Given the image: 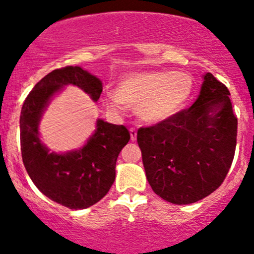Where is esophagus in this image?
I'll list each match as a JSON object with an SVG mask.
<instances>
[{
    "label": "esophagus",
    "instance_id": "obj_1",
    "mask_svg": "<svg viewBox=\"0 0 254 254\" xmlns=\"http://www.w3.org/2000/svg\"><path fill=\"white\" fill-rule=\"evenodd\" d=\"M136 136H137V131H136L135 127H130V138H131V141L136 140Z\"/></svg>",
    "mask_w": 254,
    "mask_h": 254
}]
</instances>
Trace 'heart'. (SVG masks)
<instances>
[{"label": "heart", "instance_id": "b5f03b06", "mask_svg": "<svg viewBox=\"0 0 254 254\" xmlns=\"http://www.w3.org/2000/svg\"><path fill=\"white\" fill-rule=\"evenodd\" d=\"M193 79L184 71L154 70L132 73L120 80L114 95L103 102L111 111L136 109L138 118L157 124L175 116L190 98Z\"/></svg>", "mask_w": 254, "mask_h": 254}]
</instances>
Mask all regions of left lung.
Here are the masks:
<instances>
[{
	"label": "left lung",
	"instance_id": "obj_1",
	"mask_svg": "<svg viewBox=\"0 0 254 254\" xmlns=\"http://www.w3.org/2000/svg\"><path fill=\"white\" fill-rule=\"evenodd\" d=\"M225 85L205 73L193 105L138 129L146 178L163 199L194 203L221 185L236 148L237 118Z\"/></svg>",
	"mask_w": 254,
	"mask_h": 254
}]
</instances>
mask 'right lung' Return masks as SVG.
I'll return each mask as SVG.
<instances>
[{
    "label": "right lung",
    "instance_id": "right-lung-1",
    "mask_svg": "<svg viewBox=\"0 0 254 254\" xmlns=\"http://www.w3.org/2000/svg\"><path fill=\"white\" fill-rule=\"evenodd\" d=\"M65 85H75L97 102L102 82L80 66L47 74L24 101L20 113V148L24 167L45 196L70 209H85L106 196L116 179V163L130 134L124 125L102 119L81 148L56 153L40 140L39 124L51 98Z\"/></svg>",
    "mask_w": 254,
    "mask_h": 254
}]
</instances>
